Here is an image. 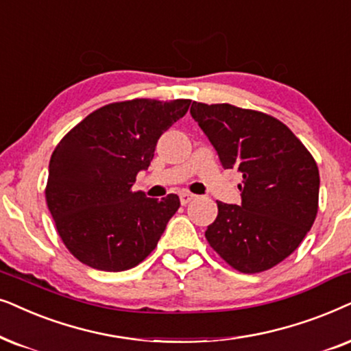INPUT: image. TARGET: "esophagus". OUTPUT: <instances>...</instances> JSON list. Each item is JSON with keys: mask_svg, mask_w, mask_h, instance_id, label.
I'll return each instance as SVG.
<instances>
[{"mask_svg": "<svg viewBox=\"0 0 351 351\" xmlns=\"http://www.w3.org/2000/svg\"><path fill=\"white\" fill-rule=\"evenodd\" d=\"M194 197H195V195L188 193V191H183V193H180V200H181V204H183V205L189 204Z\"/></svg>", "mask_w": 351, "mask_h": 351, "instance_id": "1", "label": "esophagus"}]
</instances>
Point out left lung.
I'll use <instances>...</instances> for the list:
<instances>
[{
  "mask_svg": "<svg viewBox=\"0 0 351 351\" xmlns=\"http://www.w3.org/2000/svg\"><path fill=\"white\" fill-rule=\"evenodd\" d=\"M191 115L223 168L242 175L241 204L217 202L205 231L212 249L241 273L281 263L300 245L317 213L319 171L282 121L231 104L193 102Z\"/></svg>",
  "mask_w": 351,
  "mask_h": 351,
  "instance_id": "8db88e82",
  "label": "left lung"
}]
</instances>
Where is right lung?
<instances>
[{
    "mask_svg": "<svg viewBox=\"0 0 351 351\" xmlns=\"http://www.w3.org/2000/svg\"><path fill=\"white\" fill-rule=\"evenodd\" d=\"M189 99H133L104 106L65 134L49 160L46 202L65 247L95 269L125 271L156 249L180 197H146L132 186L158 138Z\"/></svg>",
    "mask_w": 351,
    "mask_h": 351,
    "instance_id": "right-lung-1",
    "label": "right lung"
}]
</instances>
